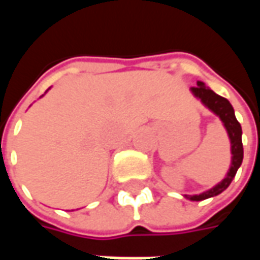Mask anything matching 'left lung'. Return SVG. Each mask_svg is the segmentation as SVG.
<instances>
[{"label":"left lung","instance_id":"8db88e82","mask_svg":"<svg viewBox=\"0 0 260 260\" xmlns=\"http://www.w3.org/2000/svg\"><path fill=\"white\" fill-rule=\"evenodd\" d=\"M192 93L195 94L198 99H201L202 103L212 110L213 113L217 114L220 119L224 122V126L229 132L230 141H231V153H233V161H231V167L230 171L227 173V177L224 178L220 184L209 189L207 192H203L201 195H185L188 199L191 201H203L207 198H212L218 193H221L225 191L229 185L231 184V181L237 174V170L240 169L241 163H242V158H244V147H242V129H241V124L237 121L234 114V108L230 104V102L224 97L216 94L212 89H209L207 86H205L203 82H198V86L191 87Z\"/></svg>","mask_w":260,"mask_h":260}]
</instances>
